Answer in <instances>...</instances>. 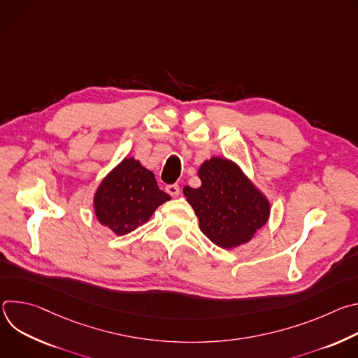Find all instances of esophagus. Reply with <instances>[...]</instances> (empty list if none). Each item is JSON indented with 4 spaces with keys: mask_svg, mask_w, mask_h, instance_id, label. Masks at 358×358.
Here are the masks:
<instances>
[{
    "mask_svg": "<svg viewBox=\"0 0 358 358\" xmlns=\"http://www.w3.org/2000/svg\"><path fill=\"white\" fill-rule=\"evenodd\" d=\"M166 191L171 195V196H178L180 195V185L178 184H171L166 187Z\"/></svg>",
    "mask_w": 358,
    "mask_h": 358,
    "instance_id": "1",
    "label": "esophagus"
}]
</instances>
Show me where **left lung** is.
Here are the masks:
<instances>
[{
    "label": "left lung",
    "mask_w": 358,
    "mask_h": 358,
    "mask_svg": "<svg viewBox=\"0 0 358 358\" xmlns=\"http://www.w3.org/2000/svg\"><path fill=\"white\" fill-rule=\"evenodd\" d=\"M198 177L201 187H184L199 228L211 242L232 249L249 242L269 220L271 203L231 160H206Z\"/></svg>",
    "instance_id": "left-lung-1"
}]
</instances>
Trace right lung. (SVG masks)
I'll return each instance as SVG.
<instances>
[{
    "instance_id": "right-lung-1",
    "label": "right lung",
    "mask_w": 358,
    "mask_h": 358,
    "mask_svg": "<svg viewBox=\"0 0 358 358\" xmlns=\"http://www.w3.org/2000/svg\"><path fill=\"white\" fill-rule=\"evenodd\" d=\"M150 170L138 160L126 157L97 187L93 208L97 221L116 235H126L147 222L155 211L170 201Z\"/></svg>"
}]
</instances>
